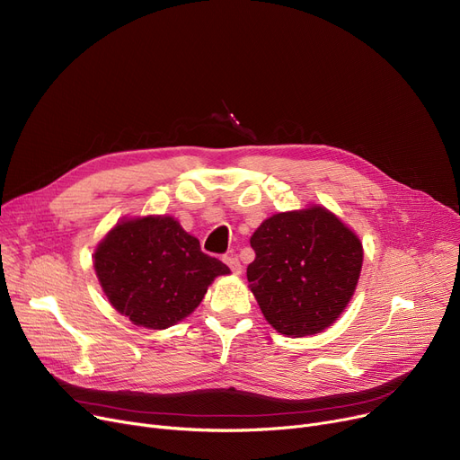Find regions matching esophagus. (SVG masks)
<instances>
[{"instance_id": "34e87169", "label": "esophagus", "mask_w": 460, "mask_h": 460, "mask_svg": "<svg viewBox=\"0 0 460 460\" xmlns=\"http://www.w3.org/2000/svg\"><path fill=\"white\" fill-rule=\"evenodd\" d=\"M224 262L231 269L233 274L238 276L240 272H243V264H240V261H238L236 255H226V257H224Z\"/></svg>"}]
</instances>
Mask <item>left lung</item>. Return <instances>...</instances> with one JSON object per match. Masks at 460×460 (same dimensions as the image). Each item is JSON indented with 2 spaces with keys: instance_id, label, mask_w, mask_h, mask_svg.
Wrapping results in <instances>:
<instances>
[{
  "instance_id": "8db88e82",
  "label": "left lung",
  "mask_w": 460,
  "mask_h": 460,
  "mask_svg": "<svg viewBox=\"0 0 460 460\" xmlns=\"http://www.w3.org/2000/svg\"><path fill=\"white\" fill-rule=\"evenodd\" d=\"M248 281L279 333H319L350 302L364 262L359 238L324 207L279 212L252 234Z\"/></svg>"
}]
</instances>
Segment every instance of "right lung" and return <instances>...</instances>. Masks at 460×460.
<instances>
[{
  "label": "right lung",
  "mask_w": 460,
  "mask_h": 460,
  "mask_svg": "<svg viewBox=\"0 0 460 460\" xmlns=\"http://www.w3.org/2000/svg\"><path fill=\"white\" fill-rule=\"evenodd\" d=\"M94 270L120 315L151 330L188 317L214 278L231 272L172 216L119 222L96 246Z\"/></svg>",
  "instance_id": "obj_1"
}]
</instances>
